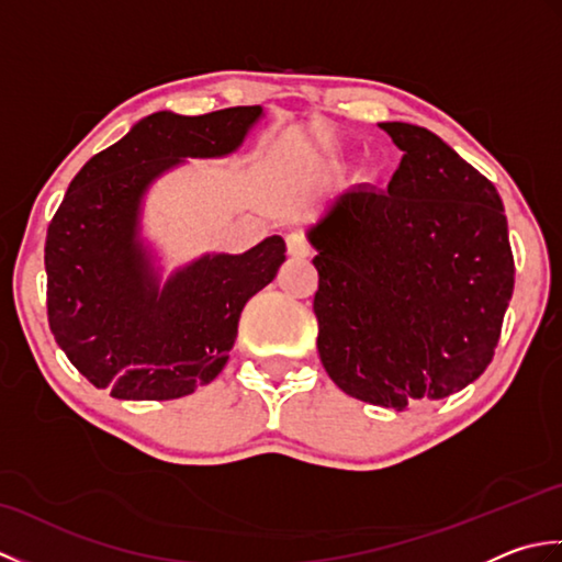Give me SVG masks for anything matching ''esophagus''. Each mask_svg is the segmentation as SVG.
<instances>
[{"label": "esophagus", "instance_id": "esophagus-1", "mask_svg": "<svg viewBox=\"0 0 562 562\" xmlns=\"http://www.w3.org/2000/svg\"><path fill=\"white\" fill-rule=\"evenodd\" d=\"M288 254L292 258H306L308 254H312V246H308V241L302 234H290L288 236Z\"/></svg>", "mask_w": 562, "mask_h": 562}]
</instances>
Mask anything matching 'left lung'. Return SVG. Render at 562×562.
<instances>
[{
  "label": "left lung",
  "mask_w": 562,
  "mask_h": 562,
  "mask_svg": "<svg viewBox=\"0 0 562 562\" xmlns=\"http://www.w3.org/2000/svg\"><path fill=\"white\" fill-rule=\"evenodd\" d=\"M403 151L386 190L333 198L308 241L318 250V355L340 391L405 411L479 379L515 290L495 186L447 142L381 123Z\"/></svg>",
  "instance_id": "left-lung-1"
}]
</instances>
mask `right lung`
Here are the masks:
<instances>
[{
  "mask_svg": "<svg viewBox=\"0 0 562 562\" xmlns=\"http://www.w3.org/2000/svg\"><path fill=\"white\" fill-rule=\"evenodd\" d=\"M262 115H147L75 176L47 226V321L67 360L121 401H171L217 376L246 302L284 262L282 236L241 256H202L159 284L139 238L142 198L183 159L226 157Z\"/></svg>",
  "mask_w": 562,
  "mask_h": 562,
  "instance_id": "add662e5",
  "label": "right lung"
}]
</instances>
